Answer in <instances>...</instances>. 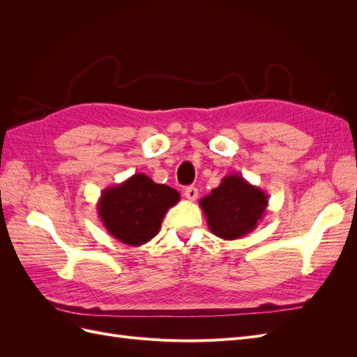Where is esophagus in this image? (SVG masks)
Wrapping results in <instances>:
<instances>
[{
    "label": "esophagus",
    "mask_w": 357,
    "mask_h": 357,
    "mask_svg": "<svg viewBox=\"0 0 357 357\" xmlns=\"http://www.w3.org/2000/svg\"><path fill=\"white\" fill-rule=\"evenodd\" d=\"M185 195L189 201H195L198 198V189L195 186H189L185 190Z\"/></svg>",
    "instance_id": "34e87169"
}]
</instances>
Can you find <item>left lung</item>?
Masks as SVG:
<instances>
[{
	"label": "left lung",
	"instance_id": "left-lung-1",
	"mask_svg": "<svg viewBox=\"0 0 357 357\" xmlns=\"http://www.w3.org/2000/svg\"><path fill=\"white\" fill-rule=\"evenodd\" d=\"M210 231L223 240H238L250 234L264 219L268 195L241 174H229L220 185L201 198Z\"/></svg>",
	"mask_w": 357,
	"mask_h": 357
}]
</instances>
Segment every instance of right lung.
Returning a JSON list of instances; mask_svg holds the SVG:
<instances>
[{
  "instance_id": "obj_1",
  "label": "right lung",
  "mask_w": 357,
  "mask_h": 357,
  "mask_svg": "<svg viewBox=\"0 0 357 357\" xmlns=\"http://www.w3.org/2000/svg\"><path fill=\"white\" fill-rule=\"evenodd\" d=\"M178 201L176 189L158 185L146 174H134L104 189L96 210L107 232L123 244L138 247L159 232L164 215Z\"/></svg>"
}]
</instances>
